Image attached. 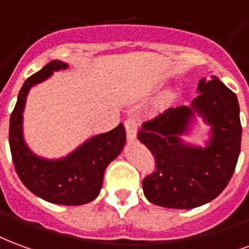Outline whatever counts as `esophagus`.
Here are the masks:
<instances>
[{"label":"esophagus","instance_id":"34e87169","mask_svg":"<svg viewBox=\"0 0 249 249\" xmlns=\"http://www.w3.org/2000/svg\"><path fill=\"white\" fill-rule=\"evenodd\" d=\"M124 127H126V132H127V139L128 142H134L135 138H137V124L134 121L128 119L124 122Z\"/></svg>","mask_w":249,"mask_h":249}]
</instances>
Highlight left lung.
<instances>
[{"label":"left lung","instance_id":"8db88e82","mask_svg":"<svg viewBox=\"0 0 249 249\" xmlns=\"http://www.w3.org/2000/svg\"><path fill=\"white\" fill-rule=\"evenodd\" d=\"M190 106L168 108L142 124L138 139L151 151L157 171L143 179L152 204L191 210L213 200L232 178L240 154L241 124L237 97L211 75L197 83ZM200 117L210 128L203 146L187 142Z\"/></svg>","mask_w":249,"mask_h":249}]
</instances>
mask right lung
Wrapping results in <instances>:
<instances>
[{"label":"right lung","mask_w":249,"mask_h":249,"mask_svg":"<svg viewBox=\"0 0 249 249\" xmlns=\"http://www.w3.org/2000/svg\"><path fill=\"white\" fill-rule=\"evenodd\" d=\"M66 69L69 63L54 59L23 82L10 117L9 143L16 171L29 191L49 203L82 206L99 195L106 167L126 144V130L119 124L111 131L92 135L57 159L39 157L33 151L23 137V111L29 91L55 71Z\"/></svg>","instance_id":"1"}]
</instances>
